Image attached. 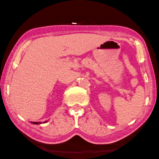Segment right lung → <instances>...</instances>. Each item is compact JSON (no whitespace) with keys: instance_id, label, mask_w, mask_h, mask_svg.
<instances>
[{"instance_id":"add662e5","label":"right lung","mask_w":159,"mask_h":159,"mask_svg":"<svg viewBox=\"0 0 159 159\" xmlns=\"http://www.w3.org/2000/svg\"><path fill=\"white\" fill-rule=\"evenodd\" d=\"M32 124H33V125H41V124H42V122H30ZM47 122V121H45V122H44L43 123H46Z\"/></svg>"}]
</instances>
